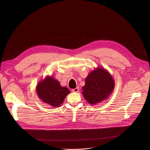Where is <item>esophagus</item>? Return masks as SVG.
Returning <instances> with one entry per match:
<instances>
[{
  "instance_id": "obj_1",
  "label": "esophagus",
  "mask_w": 150,
  "mask_h": 150,
  "mask_svg": "<svg viewBox=\"0 0 150 150\" xmlns=\"http://www.w3.org/2000/svg\"><path fill=\"white\" fill-rule=\"evenodd\" d=\"M71 91H72L73 92H78L79 91V87H77V88H74V89H73Z\"/></svg>"
}]
</instances>
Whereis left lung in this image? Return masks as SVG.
I'll use <instances>...</instances> for the list:
<instances>
[{
	"label": "left lung",
	"instance_id": "8db88e82",
	"mask_svg": "<svg viewBox=\"0 0 150 150\" xmlns=\"http://www.w3.org/2000/svg\"><path fill=\"white\" fill-rule=\"evenodd\" d=\"M85 81L82 94L86 102L92 105L107 99L115 86L111 74L102 67H98L90 72Z\"/></svg>",
	"mask_w": 150,
	"mask_h": 150
}]
</instances>
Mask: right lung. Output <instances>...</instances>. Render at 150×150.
I'll return each instance as SVG.
<instances>
[{
    "label": "right lung",
    "mask_w": 150,
    "mask_h": 150,
    "mask_svg": "<svg viewBox=\"0 0 150 150\" xmlns=\"http://www.w3.org/2000/svg\"><path fill=\"white\" fill-rule=\"evenodd\" d=\"M36 89L38 96L42 102L54 107H59L70 93L67 88L61 86L58 80L49 76L38 84Z\"/></svg>",
    "instance_id": "right-lung-1"
}]
</instances>
